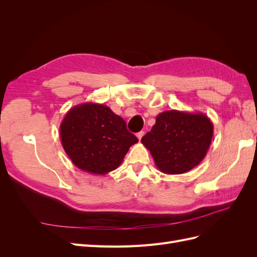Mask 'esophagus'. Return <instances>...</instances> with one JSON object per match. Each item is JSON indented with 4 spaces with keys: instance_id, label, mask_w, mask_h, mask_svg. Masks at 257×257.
Returning <instances> with one entry per match:
<instances>
[{
    "instance_id": "esophagus-1",
    "label": "esophagus",
    "mask_w": 257,
    "mask_h": 257,
    "mask_svg": "<svg viewBox=\"0 0 257 257\" xmlns=\"http://www.w3.org/2000/svg\"><path fill=\"white\" fill-rule=\"evenodd\" d=\"M144 134H145V133H144V132H143V131H142V132H139V133H137V134H136V136H137V138L139 139V141H141V139L143 138Z\"/></svg>"
}]
</instances>
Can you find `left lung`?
<instances>
[{
    "label": "left lung",
    "instance_id": "obj_1",
    "mask_svg": "<svg viewBox=\"0 0 257 257\" xmlns=\"http://www.w3.org/2000/svg\"><path fill=\"white\" fill-rule=\"evenodd\" d=\"M212 136L213 124L206 114L174 109L158 114L142 143L150 151L160 172L180 175L204 160Z\"/></svg>",
    "mask_w": 257,
    "mask_h": 257
}]
</instances>
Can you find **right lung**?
Here are the masks:
<instances>
[{
  "label": "right lung",
  "mask_w": 257,
  "mask_h": 257,
  "mask_svg": "<svg viewBox=\"0 0 257 257\" xmlns=\"http://www.w3.org/2000/svg\"><path fill=\"white\" fill-rule=\"evenodd\" d=\"M64 151L82 172L106 175L120 166L130 147L138 143L126 123L109 107L83 103L71 108L60 125Z\"/></svg>",
  "instance_id": "obj_1"
}]
</instances>
